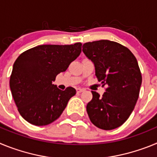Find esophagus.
I'll return each mask as SVG.
<instances>
[{
  "label": "esophagus",
  "instance_id": "esophagus-1",
  "mask_svg": "<svg viewBox=\"0 0 157 157\" xmlns=\"http://www.w3.org/2000/svg\"><path fill=\"white\" fill-rule=\"evenodd\" d=\"M84 91V89H82V88H78L77 89V93L78 94H80V93L83 92Z\"/></svg>",
  "mask_w": 157,
  "mask_h": 157
}]
</instances>
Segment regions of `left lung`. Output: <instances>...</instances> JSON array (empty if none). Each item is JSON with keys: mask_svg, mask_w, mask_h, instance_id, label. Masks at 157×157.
I'll return each instance as SVG.
<instances>
[{"mask_svg": "<svg viewBox=\"0 0 157 157\" xmlns=\"http://www.w3.org/2000/svg\"><path fill=\"white\" fill-rule=\"evenodd\" d=\"M82 52L95 67V75L103 86L102 98L92 91L86 105L90 120L102 130H113L127 121L134 110L141 88V71L134 54L115 41L100 40L85 43Z\"/></svg>", "mask_w": 157, "mask_h": 157, "instance_id": "8db88e82", "label": "left lung"}]
</instances>
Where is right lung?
<instances>
[{
	"mask_svg": "<svg viewBox=\"0 0 157 157\" xmlns=\"http://www.w3.org/2000/svg\"><path fill=\"white\" fill-rule=\"evenodd\" d=\"M82 44L42 45L19 55L13 64L10 89L19 114L35 126L52 123L75 95L73 87L61 90L52 84L79 56Z\"/></svg>",
	"mask_w": 157,
	"mask_h": 157,
	"instance_id": "obj_1",
	"label": "right lung"
}]
</instances>
